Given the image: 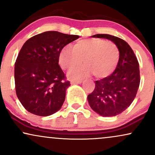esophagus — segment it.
I'll use <instances>...</instances> for the list:
<instances>
[{
    "label": "esophagus",
    "mask_w": 155,
    "mask_h": 155,
    "mask_svg": "<svg viewBox=\"0 0 155 155\" xmlns=\"http://www.w3.org/2000/svg\"><path fill=\"white\" fill-rule=\"evenodd\" d=\"M81 82H82L81 80H78V81H74V80H72V81H71V84H81Z\"/></svg>",
    "instance_id": "34e87169"
}]
</instances>
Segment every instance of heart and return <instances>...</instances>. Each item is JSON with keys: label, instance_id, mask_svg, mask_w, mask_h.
Here are the masks:
<instances>
[{"label": "heart", "instance_id": "obj_1", "mask_svg": "<svg viewBox=\"0 0 155 155\" xmlns=\"http://www.w3.org/2000/svg\"><path fill=\"white\" fill-rule=\"evenodd\" d=\"M59 63L64 69H71L83 63L85 66L68 72L71 79H80L93 74L99 79L107 77L114 71L119 61V50L110 41L98 38L81 40L73 48L66 45L59 54Z\"/></svg>", "mask_w": 155, "mask_h": 155}]
</instances>
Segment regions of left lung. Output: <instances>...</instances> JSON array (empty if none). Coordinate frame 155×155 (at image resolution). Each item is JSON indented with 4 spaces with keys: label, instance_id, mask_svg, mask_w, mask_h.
Returning <instances> with one entry per match:
<instances>
[{
    "label": "left lung",
    "instance_id": "8db88e82",
    "mask_svg": "<svg viewBox=\"0 0 155 155\" xmlns=\"http://www.w3.org/2000/svg\"><path fill=\"white\" fill-rule=\"evenodd\" d=\"M105 38L116 45L119 61L113 74L95 81V88L87 96L89 105L95 113L103 117H112L126 110L134 101L140 84L138 60L126 41L110 35L92 36Z\"/></svg>",
    "mask_w": 155,
    "mask_h": 155
}]
</instances>
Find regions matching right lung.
Here are the masks:
<instances>
[{"instance_id": "obj_1", "label": "right lung", "mask_w": 155, "mask_h": 155, "mask_svg": "<svg viewBox=\"0 0 155 155\" xmlns=\"http://www.w3.org/2000/svg\"><path fill=\"white\" fill-rule=\"evenodd\" d=\"M79 35L48 31L29 38L22 46L14 68L16 95L29 113L48 116L58 111L69 81L60 67L61 49Z\"/></svg>"}]
</instances>
